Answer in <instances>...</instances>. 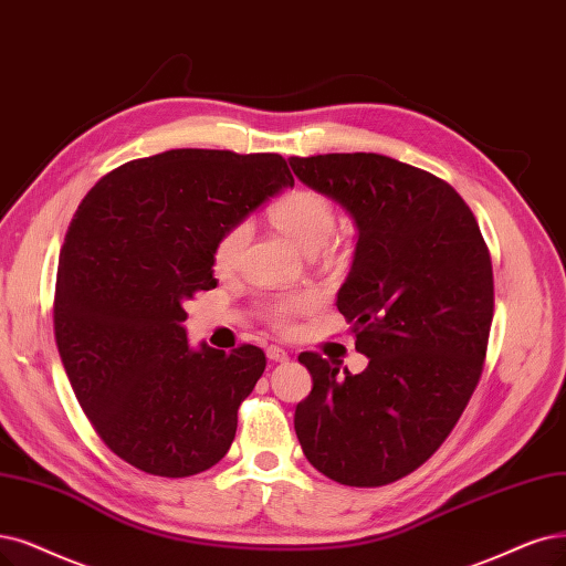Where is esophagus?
<instances>
[{"label":"esophagus","mask_w":566,"mask_h":566,"mask_svg":"<svg viewBox=\"0 0 566 566\" xmlns=\"http://www.w3.org/2000/svg\"><path fill=\"white\" fill-rule=\"evenodd\" d=\"M265 354H268V359H270L272 364H282V361L289 359V354H286L282 347H277V345H270V347L265 349Z\"/></svg>","instance_id":"1"}]
</instances>
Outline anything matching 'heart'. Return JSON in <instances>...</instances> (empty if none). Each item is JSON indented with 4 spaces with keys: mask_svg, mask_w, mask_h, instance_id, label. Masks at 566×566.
<instances>
[{
    "mask_svg": "<svg viewBox=\"0 0 566 566\" xmlns=\"http://www.w3.org/2000/svg\"><path fill=\"white\" fill-rule=\"evenodd\" d=\"M270 221L275 223L282 235H286L298 249H303L305 254H315L333 235L338 217L336 207H333L326 196L310 191V188H301V191L289 193L270 209ZM247 240L249 226L242 221L223 230V235L217 240L212 251V268L217 275H228V272L238 268ZM307 305L310 296L286 294L268 301L263 305V315L272 326L286 331L301 312L307 310Z\"/></svg>",
    "mask_w": 566,
    "mask_h": 566,
    "instance_id": "1",
    "label": "heart"
}]
</instances>
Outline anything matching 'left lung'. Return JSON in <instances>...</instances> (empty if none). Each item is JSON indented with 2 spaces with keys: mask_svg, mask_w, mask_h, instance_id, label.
Returning <instances> with one entry per match:
<instances>
[{
  "mask_svg": "<svg viewBox=\"0 0 566 566\" xmlns=\"http://www.w3.org/2000/svg\"><path fill=\"white\" fill-rule=\"evenodd\" d=\"M357 223L338 310L366 370L303 352L312 391L294 427L307 462L349 488L389 485L443 446L480 380L494 315L490 249L469 205L431 172L380 154L289 160Z\"/></svg>",
  "mask_w": 566,
  "mask_h": 566,
  "instance_id": "1",
  "label": "left lung"
}]
</instances>
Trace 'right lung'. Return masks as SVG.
<instances>
[{"label":"right lung","instance_id":"obj_1","mask_svg":"<svg viewBox=\"0 0 566 566\" xmlns=\"http://www.w3.org/2000/svg\"><path fill=\"white\" fill-rule=\"evenodd\" d=\"M284 186L294 177L280 154L172 149L116 167L78 205L57 263L55 343L83 412L123 462L186 478L233 443L265 354L191 349L184 303L217 286L223 230Z\"/></svg>","mask_w":566,"mask_h":566}]
</instances>
